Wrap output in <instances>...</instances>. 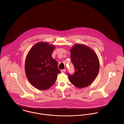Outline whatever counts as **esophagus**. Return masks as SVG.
<instances>
[{"mask_svg": "<svg viewBox=\"0 0 124 124\" xmlns=\"http://www.w3.org/2000/svg\"><path fill=\"white\" fill-rule=\"evenodd\" d=\"M66 71V69H64V70H61V73H65Z\"/></svg>", "mask_w": 124, "mask_h": 124, "instance_id": "1", "label": "esophagus"}]
</instances>
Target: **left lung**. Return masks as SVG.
I'll use <instances>...</instances> for the list:
<instances>
[{
    "label": "left lung",
    "mask_w": 124,
    "mask_h": 124,
    "mask_svg": "<svg viewBox=\"0 0 124 124\" xmlns=\"http://www.w3.org/2000/svg\"><path fill=\"white\" fill-rule=\"evenodd\" d=\"M70 57L74 66L73 75L68 73L70 82L78 88L90 85L98 74L99 59L95 52L82 44H76L70 49Z\"/></svg>",
    "instance_id": "obj_1"
}]
</instances>
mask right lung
<instances>
[{"mask_svg": "<svg viewBox=\"0 0 124 124\" xmlns=\"http://www.w3.org/2000/svg\"><path fill=\"white\" fill-rule=\"evenodd\" d=\"M54 45L41 42L33 46L25 60L26 77L31 84L40 90L50 88L60 73L57 62L52 57Z\"/></svg>", "mask_w": 124, "mask_h": 124, "instance_id": "obj_1", "label": "right lung"}]
</instances>
